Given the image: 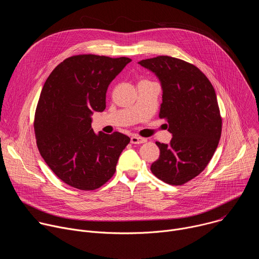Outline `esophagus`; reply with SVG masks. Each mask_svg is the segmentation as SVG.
Wrapping results in <instances>:
<instances>
[{"label":"esophagus","instance_id":"1","mask_svg":"<svg viewBox=\"0 0 259 259\" xmlns=\"http://www.w3.org/2000/svg\"><path fill=\"white\" fill-rule=\"evenodd\" d=\"M144 142H146V138H144V137H140L138 135L131 136V143H133V144H140V143H144Z\"/></svg>","mask_w":259,"mask_h":259}]
</instances>
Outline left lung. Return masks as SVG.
<instances>
[{"mask_svg":"<svg viewBox=\"0 0 259 259\" xmlns=\"http://www.w3.org/2000/svg\"><path fill=\"white\" fill-rule=\"evenodd\" d=\"M158 76L163 89L160 119L173 137L159 141L160 158L153 174L171 186H182L198 176L212 159L221 135L223 119L215 90L196 65L161 55L139 61Z\"/></svg>","mask_w":259,"mask_h":259,"instance_id":"left-lung-1","label":"left lung"}]
</instances>
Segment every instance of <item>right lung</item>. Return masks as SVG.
<instances>
[{
  "label": "right lung",
  "mask_w": 259,
  "mask_h": 259,
  "mask_svg": "<svg viewBox=\"0 0 259 259\" xmlns=\"http://www.w3.org/2000/svg\"><path fill=\"white\" fill-rule=\"evenodd\" d=\"M131 61L94 54L73 55L49 75L35 108L33 129L39 152L53 173L81 191L102 187L130 138L120 132L96 135L91 115L103 112L109 83Z\"/></svg>",
  "instance_id": "add662e5"
}]
</instances>
